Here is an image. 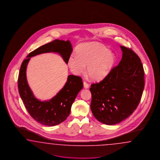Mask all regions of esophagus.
Returning a JSON list of instances; mask_svg holds the SVG:
<instances>
[{"instance_id": "obj_1", "label": "esophagus", "mask_w": 160, "mask_h": 160, "mask_svg": "<svg viewBox=\"0 0 160 160\" xmlns=\"http://www.w3.org/2000/svg\"><path fill=\"white\" fill-rule=\"evenodd\" d=\"M83 84H84V87L85 88H88V87H89V84L86 82H83Z\"/></svg>"}]
</instances>
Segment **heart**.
Returning <instances> with one entry per match:
<instances>
[{"label": "heart", "instance_id": "heart-1", "mask_svg": "<svg viewBox=\"0 0 160 160\" xmlns=\"http://www.w3.org/2000/svg\"><path fill=\"white\" fill-rule=\"evenodd\" d=\"M76 54H72L68 60L71 72L79 75L87 73L94 80H101L108 74L116 62V56L106 47L97 43H86L78 47Z\"/></svg>", "mask_w": 160, "mask_h": 160}]
</instances>
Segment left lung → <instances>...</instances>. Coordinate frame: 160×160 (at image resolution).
Listing matches in <instances>:
<instances>
[{"instance_id":"left-lung-1","label":"left lung","mask_w":160,"mask_h":160,"mask_svg":"<svg viewBox=\"0 0 160 160\" xmlns=\"http://www.w3.org/2000/svg\"><path fill=\"white\" fill-rule=\"evenodd\" d=\"M120 48V62L100 82L93 83L90 88L92 113L107 125L118 124L132 114L140 103L145 84L138 56L131 48Z\"/></svg>"}]
</instances>
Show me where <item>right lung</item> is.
<instances>
[{
	"instance_id": "add662e5",
	"label": "right lung",
	"mask_w": 160,
	"mask_h": 160,
	"mask_svg": "<svg viewBox=\"0 0 160 160\" xmlns=\"http://www.w3.org/2000/svg\"><path fill=\"white\" fill-rule=\"evenodd\" d=\"M49 52L58 53L68 64L72 52V44L69 40L56 39L30 53L20 68L18 89L24 106L31 117L43 125L54 126L62 122L69 116L72 104L83 87V82L80 77L69 75L63 88L51 100L41 102L36 98L27 82V65L31 57Z\"/></svg>"
}]
</instances>
